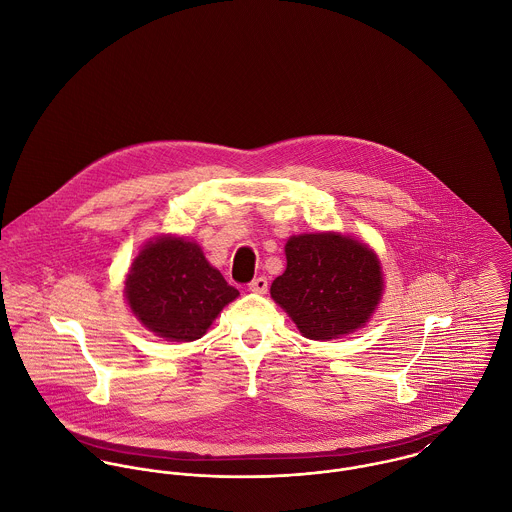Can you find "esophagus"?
<instances>
[{
  "instance_id": "obj_1",
  "label": "esophagus",
  "mask_w": 512,
  "mask_h": 512,
  "mask_svg": "<svg viewBox=\"0 0 512 512\" xmlns=\"http://www.w3.org/2000/svg\"><path fill=\"white\" fill-rule=\"evenodd\" d=\"M248 290L254 293H266L268 292V280L264 276H258L254 278L250 284H248Z\"/></svg>"
}]
</instances>
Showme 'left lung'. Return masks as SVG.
Segmentation results:
<instances>
[{
  "instance_id": "left-lung-1",
  "label": "left lung",
  "mask_w": 512,
  "mask_h": 512,
  "mask_svg": "<svg viewBox=\"0 0 512 512\" xmlns=\"http://www.w3.org/2000/svg\"><path fill=\"white\" fill-rule=\"evenodd\" d=\"M286 258L270 293L307 339H335L368 321L384 282L365 244L341 234H301L288 240Z\"/></svg>"
}]
</instances>
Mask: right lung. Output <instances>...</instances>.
<instances>
[{
    "label": "right lung",
    "instance_id": "obj_1",
    "mask_svg": "<svg viewBox=\"0 0 512 512\" xmlns=\"http://www.w3.org/2000/svg\"><path fill=\"white\" fill-rule=\"evenodd\" d=\"M238 295L195 242L159 238L134 260L126 297L149 331L171 341L201 339L220 309Z\"/></svg>",
    "mask_w": 512,
    "mask_h": 512
}]
</instances>
